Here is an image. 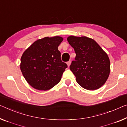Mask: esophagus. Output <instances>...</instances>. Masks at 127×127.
Returning a JSON list of instances; mask_svg holds the SVG:
<instances>
[{
    "mask_svg": "<svg viewBox=\"0 0 127 127\" xmlns=\"http://www.w3.org/2000/svg\"><path fill=\"white\" fill-rule=\"evenodd\" d=\"M67 65H68V67H69V65H70V64H71V61H69V62H68L67 63Z\"/></svg>",
    "mask_w": 127,
    "mask_h": 127,
    "instance_id": "1",
    "label": "esophagus"
}]
</instances>
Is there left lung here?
<instances>
[{
  "label": "left lung",
  "mask_w": 127,
  "mask_h": 127,
  "mask_svg": "<svg viewBox=\"0 0 127 127\" xmlns=\"http://www.w3.org/2000/svg\"><path fill=\"white\" fill-rule=\"evenodd\" d=\"M67 40L76 54L69 68L77 83L88 90L101 87L107 80L111 70L107 53L90 37L71 35L67 37Z\"/></svg>",
  "instance_id": "left-lung-1"
}]
</instances>
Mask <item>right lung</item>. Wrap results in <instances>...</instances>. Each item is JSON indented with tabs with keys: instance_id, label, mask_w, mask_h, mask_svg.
I'll return each instance as SVG.
<instances>
[{
	"instance_id": "add662e5",
	"label": "right lung",
	"mask_w": 127,
	"mask_h": 127,
	"mask_svg": "<svg viewBox=\"0 0 127 127\" xmlns=\"http://www.w3.org/2000/svg\"><path fill=\"white\" fill-rule=\"evenodd\" d=\"M63 38L55 36L37 40L23 52L20 70L27 83L37 90L47 91L59 83L67 65L61 60L58 47Z\"/></svg>"
}]
</instances>
